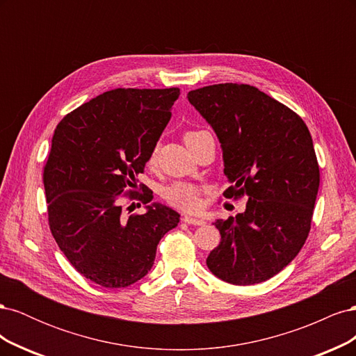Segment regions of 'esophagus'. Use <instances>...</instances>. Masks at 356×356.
I'll list each match as a JSON object with an SVG mask.
<instances>
[{
	"instance_id": "34e87169",
	"label": "esophagus",
	"mask_w": 356,
	"mask_h": 356,
	"mask_svg": "<svg viewBox=\"0 0 356 356\" xmlns=\"http://www.w3.org/2000/svg\"><path fill=\"white\" fill-rule=\"evenodd\" d=\"M182 221L187 222V224H193V225H204V220L195 218V217H188V215H186V217L182 218Z\"/></svg>"
}]
</instances>
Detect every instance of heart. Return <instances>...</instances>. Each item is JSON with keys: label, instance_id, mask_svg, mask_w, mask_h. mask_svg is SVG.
Wrapping results in <instances>:
<instances>
[{"label": "heart", "instance_id": "heart-1", "mask_svg": "<svg viewBox=\"0 0 356 356\" xmlns=\"http://www.w3.org/2000/svg\"><path fill=\"white\" fill-rule=\"evenodd\" d=\"M202 134H204V132H202V131L187 132L184 136V141L188 143L190 139L196 138ZM154 161H156V152L149 154L148 165H154ZM165 196L169 203H172L174 207H177L182 211H196L200 204L199 188L191 186V184H187V182H175V184H172L170 187L166 188Z\"/></svg>", "mask_w": 356, "mask_h": 356}]
</instances>
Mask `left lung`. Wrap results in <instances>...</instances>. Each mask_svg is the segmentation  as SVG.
<instances>
[{
	"label": "left lung",
	"instance_id": "8db88e82",
	"mask_svg": "<svg viewBox=\"0 0 356 356\" xmlns=\"http://www.w3.org/2000/svg\"><path fill=\"white\" fill-rule=\"evenodd\" d=\"M187 99L221 144L232 184L224 196H248L243 212L215 220L221 242L208 255V268L233 285L264 282L294 260L310 230L319 166L309 129L250 84L207 86Z\"/></svg>",
	"mask_w": 356,
	"mask_h": 356
}]
</instances>
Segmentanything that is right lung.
Masks as SVG:
<instances>
[{"instance_id":"obj_1","label":"right lung","mask_w":356,"mask_h":356,"mask_svg":"<svg viewBox=\"0 0 356 356\" xmlns=\"http://www.w3.org/2000/svg\"><path fill=\"white\" fill-rule=\"evenodd\" d=\"M179 89H114L65 115L55 129L44 168L49 224L75 270L105 288H124L154 264L157 245L179 213L139 196L145 213H122L170 120ZM135 197V196H134ZM141 207V204H139Z\"/></svg>"}]
</instances>
